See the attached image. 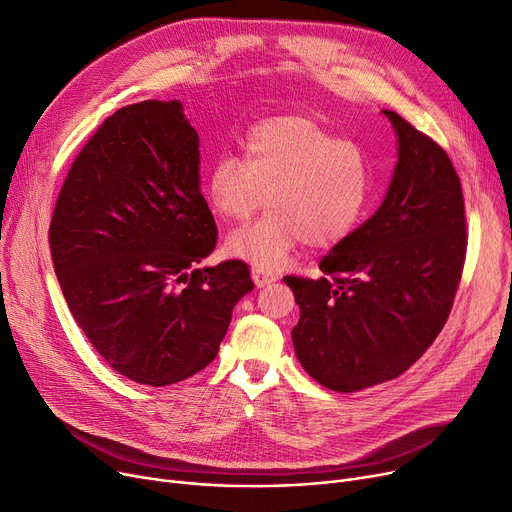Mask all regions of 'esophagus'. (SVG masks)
Wrapping results in <instances>:
<instances>
[{
  "label": "esophagus",
  "instance_id": "esophagus-1",
  "mask_svg": "<svg viewBox=\"0 0 512 512\" xmlns=\"http://www.w3.org/2000/svg\"><path fill=\"white\" fill-rule=\"evenodd\" d=\"M251 274H253V280H255V284H257L259 288L278 280V274H274V272H270V270H265V267H259V265H253V267H251Z\"/></svg>",
  "mask_w": 512,
  "mask_h": 512
}]
</instances>
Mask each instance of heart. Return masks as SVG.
Wrapping results in <instances>:
<instances>
[{
	"label": "heart",
	"instance_id": "1",
	"mask_svg": "<svg viewBox=\"0 0 512 512\" xmlns=\"http://www.w3.org/2000/svg\"><path fill=\"white\" fill-rule=\"evenodd\" d=\"M205 188L213 211L232 222H249L267 201L272 211L232 232L226 249L274 267L299 242L332 249L357 228L369 193V166L359 145L319 122L278 116L249 130L245 159L236 153L215 157Z\"/></svg>",
	"mask_w": 512,
	"mask_h": 512
}]
</instances>
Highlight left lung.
Segmentation results:
<instances>
[{
    "mask_svg": "<svg viewBox=\"0 0 512 512\" xmlns=\"http://www.w3.org/2000/svg\"><path fill=\"white\" fill-rule=\"evenodd\" d=\"M398 164L384 203L319 263L286 276L301 309L294 351L315 382L357 392L405 373L442 332L459 288L467 220L446 151L392 110Z\"/></svg>",
    "mask_w": 512,
    "mask_h": 512,
    "instance_id": "1",
    "label": "left lung"
}]
</instances>
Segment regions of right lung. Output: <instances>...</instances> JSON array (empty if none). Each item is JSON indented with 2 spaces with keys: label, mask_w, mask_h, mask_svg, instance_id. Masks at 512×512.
<instances>
[{
  "label": "right lung",
  "mask_w": 512,
  "mask_h": 512,
  "mask_svg": "<svg viewBox=\"0 0 512 512\" xmlns=\"http://www.w3.org/2000/svg\"><path fill=\"white\" fill-rule=\"evenodd\" d=\"M218 228L180 101L120 107L87 141L53 209V270L76 324L128 380L170 386L220 351L249 265L199 263Z\"/></svg>",
  "instance_id": "add662e5"
}]
</instances>
